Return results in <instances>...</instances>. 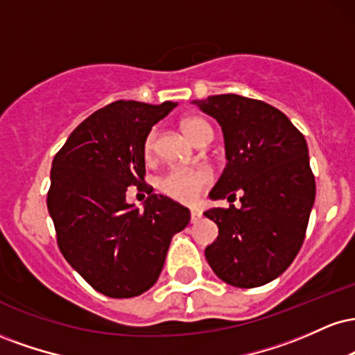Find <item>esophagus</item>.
I'll list each match as a JSON object with an SVG mask.
<instances>
[{
  "mask_svg": "<svg viewBox=\"0 0 355 355\" xmlns=\"http://www.w3.org/2000/svg\"><path fill=\"white\" fill-rule=\"evenodd\" d=\"M202 218V211L198 210V209H191L190 210V220H191V223H195V222H198V220Z\"/></svg>",
  "mask_w": 355,
  "mask_h": 355,
  "instance_id": "1",
  "label": "esophagus"
}]
</instances>
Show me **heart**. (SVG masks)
Listing matches in <instances>:
<instances>
[{
	"label": "heart",
	"instance_id": "1",
	"mask_svg": "<svg viewBox=\"0 0 355 355\" xmlns=\"http://www.w3.org/2000/svg\"><path fill=\"white\" fill-rule=\"evenodd\" d=\"M180 126L187 137L193 140L195 144L202 140L203 137L211 133L210 125L202 118H185L180 121ZM157 130H152L144 140V157L146 160H152L157 155ZM214 182V173L209 168H185V166H173L165 175H162L158 180V190L172 198L175 202L193 203L203 193V190Z\"/></svg>",
	"mask_w": 355,
	"mask_h": 355
}]
</instances>
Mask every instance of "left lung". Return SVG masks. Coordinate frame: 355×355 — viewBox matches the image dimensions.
<instances>
[{"label": "left lung", "instance_id": "left-lung-1", "mask_svg": "<svg viewBox=\"0 0 355 355\" xmlns=\"http://www.w3.org/2000/svg\"><path fill=\"white\" fill-rule=\"evenodd\" d=\"M191 103L218 121L225 138L229 164L210 198L242 193L240 209L205 211L218 227L207 262L223 282L260 287L285 272L304 243L315 200L307 141L266 101L227 93Z\"/></svg>", "mask_w": 355, "mask_h": 355}]
</instances>
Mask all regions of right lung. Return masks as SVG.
I'll use <instances>...</instances> for the list:
<instances>
[{
  "label": "right lung",
  "mask_w": 355,
  "mask_h": 355,
  "mask_svg": "<svg viewBox=\"0 0 355 355\" xmlns=\"http://www.w3.org/2000/svg\"><path fill=\"white\" fill-rule=\"evenodd\" d=\"M177 107L118 100L73 130L55 155L46 205L67 262L100 294L130 299L164 268L170 240L190 211L145 183L144 140ZM135 184L149 193L144 211L125 203Z\"/></svg>",
  "instance_id": "1"
}]
</instances>
